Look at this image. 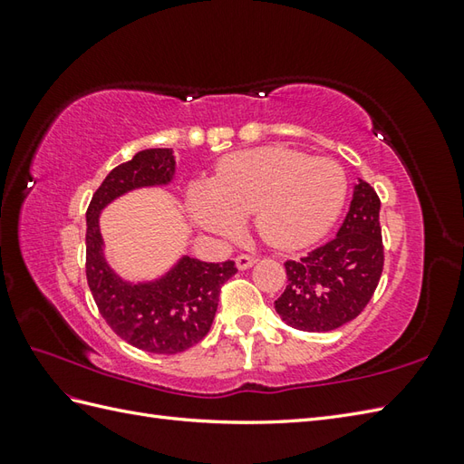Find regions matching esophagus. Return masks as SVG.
I'll return each instance as SVG.
<instances>
[{
  "label": "esophagus",
  "instance_id": "obj_1",
  "mask_svg": "<svg viewBox=\"0 0 464 464\" xmlns=\"http://www.w3.org/2000/svg\"><path fill=\"white\" fill-rule=\"evenodd\" d=\"M255 259L253 255H239L237 259H235V265H237V269H241V271H245V269H249V267H253L255 265Z\"/></svg>",
  "mask_w": 464,
  "mask_h": 464
}]
</instances>
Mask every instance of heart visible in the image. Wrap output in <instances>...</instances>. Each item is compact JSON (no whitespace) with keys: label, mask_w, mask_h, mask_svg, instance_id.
Instances as JSON below:
<instances>
[{"label":"heart","mask_w":464,"mask_h":464,"mask_svg":"<svg viewBox=\"0 0 464 464\" xmlns=\"http://www.w3.org/2000/svg\"><path fill=\"white\" fill-rule=\"evenodd\" d=\"M347 199L343 167L289 147H259L219 163L211 185L195 183L189 211L217 237L237 235L253 215L259 237L279 249H297L323 237Z\"/></svg>","instance_id":"heart-1"}]
</instances>
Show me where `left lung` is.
Instances as JSON below:
<instances>
[{"label": "left lung", "instance_id": "8db88e82", "mask_svg": "<svg viewBox=\"0 0 464 464\" xmlns=\"http://www.w3.org/2000/svg\"><path fill=\"white\" fill-rule=\"evenodd\" d=\"M381 201L359 179L337 237L299 261H287V287L275 311L293 329L324 333L343 327L367 307L382 273Z\"/></svg>", "mask_w": 464, "mask_h": 464}]
</instances>
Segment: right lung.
I'll list each match as a JSON object with an SVG mask.
<instances>
[{"label": "right lung", "mask_w": 464, "mask_h": 464, "mask_svg": "<svg viewBox=\"0 0 464 464\" xmlns=\"http://www.w3.org/2000/svg\"><path fill=\"white\" fill-rule=\"evenodd\" d=\"M175 177L173 150H143L105 177L87 207L85 273L102 317L133 347L175 354L199 343L211 329L221 285L237 267L233 261L181 259L151 281H127L105 259L100 215L121 195L143 187L169 185Z\"/></svg>", "instance_id": "right-lung-1"}]
</instances>
